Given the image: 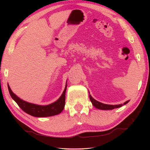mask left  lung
<instances>
[{
  "instance_id": "obj_1",
  "label": "left lung",
  "mask_w": 150,
  "mask_h": 150,
  "mask_svg": "<svg viewBox=\"0 0 150 150\" xmlns=\"http://www.w3.org/2000/svg\"><path fill=\"white\" fill-rule=\"evenodd\" d=\"M90 99L91 102L92 104L93 105V106H95L96 108H98L99 110H113L115 108H120L121 106H122L123 105L126 104L128 103L129 100H128L124 103L123 104H117V105H110V104H105L103 103H101L100 102H98L96 100H95L94 98L91 96V95H90Z\"/></svg>"
}]
</instances>
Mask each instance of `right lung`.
I'll use <instances>...</instances> for the list:
<instances>
[{"mask_svg":"<svg viewBox=\"0 0 150 150\" xmlns=\"http://www.w3.org/2000/svg\"><path fill=\"white\" fill-rule=\"evenodd\" d=\"M8 87L9 94H10L13 99L17 103L18 106L24 112L30 115L31 116L36 117H45L56 115H58L61 113L64 108L65 94L67 84L66 85L65 89L64 90L62 95L60 97L59 99L57 101L54 102L53 103L50 104L49 105H46V106H40V105L34 104L22 100L15 94L13 93V91H11L9 85H8Z\"/></svg>","mask_w":150,"mask_h":150,"instance_id":"obj_1","label":"right lung"}]
</instances>
